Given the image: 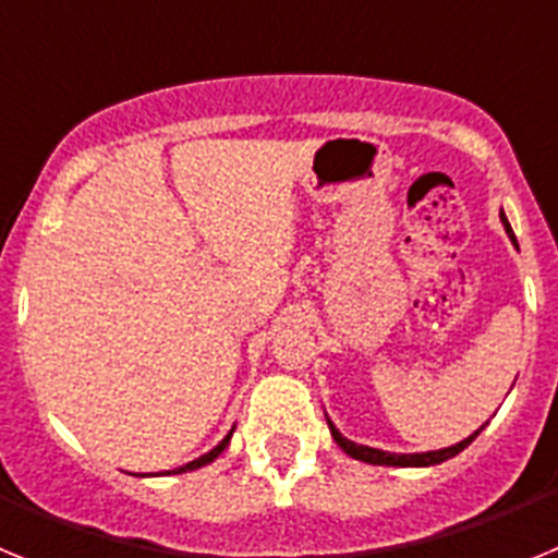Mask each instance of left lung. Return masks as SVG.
<instances>
[{"instance_id":"1","label":"left lung","mask_w":558,"mask_h":558,"mask_svg":"<svg viewBox=\"0 0 558 558\" xmlns=\"http://www.w3.org/2000/svg\"><path fill=\"white\" fill-rule=\"evenodd\" d=\"M500 223L502 229H506V234H509L511 243L517 245V236L514 231H511V223L506 220V215L500 211ZM327 425H329V433H332V438L338 441V447L347 456L357 458V461H366V463H374V466H436V463H445L450 461V458H456L458 452H463L466 447L475 441L477 436H481V430L486 425L477 427L472 436H466L463 441H458V445L452 447H441V450H427V452H388V450H377V447H366V445H357V441H352V438H347L343 433L338 430V427L332 425V418L327 416Z\"/></svg>"}]
</instances>
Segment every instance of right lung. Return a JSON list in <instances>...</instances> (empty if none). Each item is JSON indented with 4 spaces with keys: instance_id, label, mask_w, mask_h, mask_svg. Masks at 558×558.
Segmentation results:
<instances>
[{
    "instance_id": "1",
    "label": "right lung",
    "mask_w": 558,
    "mask_h": 558,
    "mask_svg": "<svg viewBox=\"0 0 558 558\" xmlns=\"http://www.w3.org/2000/svg\"><path fill=\"white\" fill-rule=\"evenodd\" d=\"M231 433H234V427H231V430L226 433V436H223V441H220L218 447H211L209 452H204V456H201V458H195V461L184 463V466H179V470H167V472H159V475H181V472L201 470V466H206V463H211V461H215V458H218L220 452H223L226 447H229V441H231Z\"/></svg>"
}]
</instances>
